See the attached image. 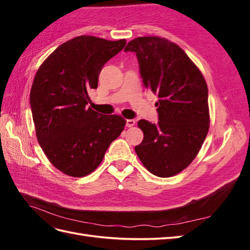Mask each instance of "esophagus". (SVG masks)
I'll return each instance as SVG.
<instances>
[{
	"instance_id": "esophagus-1",
	"label": "esophagus",
	"mask_w": 250,
	"mask_h": 250,
	"mask_svg": "<svg viewBox=\"0 0 250 250\" xmlns=\"http://www.w3.org/2000/svg\"><path fill=\"white\" fill-rule=\"evenodd\" d=\"M135 125V121L132 120V119H128L126 120V126L127 127H132Z\"/></svg>"
}]
</instances>
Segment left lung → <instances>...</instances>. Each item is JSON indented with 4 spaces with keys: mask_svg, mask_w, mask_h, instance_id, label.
Wrapping results in <instances>:
<instances>
[{
    "mask_svg": "<svg viewBox=\"0 0 250 250\" xmlns=\"http://www.w3.org/2000/svg\"><path fill=\"white\" fill-rule=\"evenodd\" d=\"M124 51L135 53L144 85L160 98L157 124L138 122L144 139L135 152L154 175H176L193 162L208 131L207 82L185 51L166 39L138 37Z\"/></svg>",
    "mask_w": 250,
    "mask_h": 250,
    "instance_id": "left-lung-1",
    "label": "left lung"
}]
</instances>
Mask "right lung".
<instances>
[{"mask_svg": "<svg viewBox=\"0 0 250 250\" xmlns=\"http://www.w3.org/2000/svg\"><path fill=\"white\" fill-rule=\"evenodd\" d=\"M126 41L81 35L67 41L44 60L30 92L36 138L51 164L66 175L83 177L103 160L126 121L101 115L86 105L103 65Z\"/></svg>", "mask_w": 250, "mask_h": 250, "instance_id": "add662e5", "label": "right lung"}]
</instances>
